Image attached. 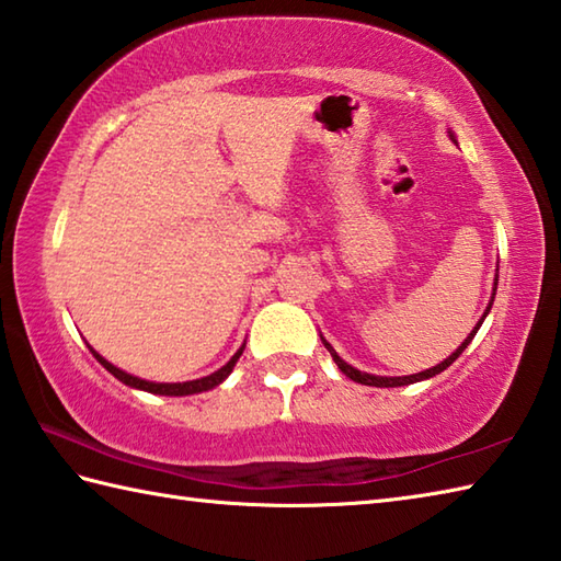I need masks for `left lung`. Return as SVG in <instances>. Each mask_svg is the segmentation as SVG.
<instances>
[{
  "label": "left lung",
  "mask_w": 561,
  "mask_h": 561,
  "mask_svg": "<svg viewBox=\"0 0 561 561\" xmlns=\"http://www.w3.org/2000/svg\"><path fill=\"white\" fill-rule=\"evenodd\" d=\"M450 133V140L453 142H457L455 140V133L453 130H448ZM496 285H499V276H496V280H494V293H491V300H489V307L484 310V314H482V319H479L477 322V327L470 331V336H467L460 346H457L448 358L445 360H440L438 365H433V368H428V370H421V373H416V375H404V377H382V375H370V373H360L358 368H353V365H348L344 358L339 356V353L334 351V346L329 344V341L322 336V344L327 346V351L331 353V358H334V363L339 365V370L344 373L346 377H351L353 382H360V385H370V387H402V385H414V382H421V380H428V377H433V375H438V373H443L445 368H450V365L460 358V353L470 346V341L474 339V334L479 331V327H482V322H484V317L489 314V310H491V305H494V295H496Z\"/></svg>",
  "instance_id": "left-lung-1"
}]
</instances>
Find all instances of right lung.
<instances>
[{
    "instance_id": "right-lung-1",
    "label": "right lung",
    "mask_w": 561,
    "mask_h": 561,
    "mask_svg": "<svg viewBox=\"0 0 561 561\" xmlns=\"http://www.w3.org/2000/svg\"><path fill=\"white\" fill-rule=\"evenodd\" d=\"M91 348V346H89ZM91 353H94V358L104 365V368L113 375V377H118V380L123 382V385H128V387H135V390H142V392H150V394H167V397H186V394H198V392H208V390H213V387H217L220 382H225L227 380V375H230L232 370H234V365H237V360H239V356H242L244 353V344H242V348H239L234 356L227 360L220 370H215V373H210V375H205V377H198V380H188V382H150V380H142V377H135V375H130V373H125V370H121V368H116V365L113 363H108L104 356H101V353H96L94 348H91Z\"/></svg>"
}]
</instances>
